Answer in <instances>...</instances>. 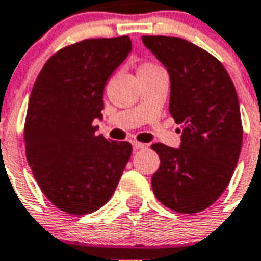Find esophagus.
<instances>
[{
    "instance_id": "esophagus-1",
    "label": "esophagus",
    "mask_w": 261,
    "mask_h": 261,
    "mask_svg": "<svg viewBox=\"0 0 261 261\" xmlns=\"http://www.w3.org/2000/svg\"><path fill=\"white\" fill-rule=\"evenodd\" d=\"M146 148L145 144H141V142H137V141H133V149L134 150H140Z\"/></svg>"
}]
</instances>
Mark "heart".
<instances>
[{"mask_svg":"<svg viewBox=\"0 0 261 261\" xmlns=\"http://www.w3.org/2000/svg\"><path fill=\"white\" fill-rule=\"evenodd\" d=\"M155 67H159V66H156V65H153V63H144V65L140 67V70H146V69H155ZM140 70H138V71H140Z\"/></svg>","mask_w":261,"mask_h":261,"instance_id":"obj_1","label":"heart"}]
</instances>
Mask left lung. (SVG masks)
Returning a JSON list of instances; mask_svg holds the SVG:
<instances>
[{"label": "left lung", "mask_w": 261, "mask_h": 261, "mask_svg": "<svg viewBox=\"0 0 261 261\" xmlns=\"http://www.w3.org/2000/svg\"><path fill=\"white\" fill-rule=\"evenodd\" d=\"M142 42L169 71V111L182 127L179 148L150 146L160 158L152 190L177 213H199L219 199L238 163V95L221 62L192 42L169 36H142Z\"/></svg>", "instance_id": "8db88e82"}]
</instances>
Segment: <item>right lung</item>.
Returning a JSON list of instances; mask_svg holds the SVG:
<instances>
[{"label":"right lung","instance_id":"add662e5","mask_svg":"<svg viewBox=\"0 0 261 261\" xmlns=\"http://www.w3.org/2000/svg\"><path fill=\"white\" fill-rule=\"evenodd\" d=\"M131 52L128 36L92 38L62 48L40 71L29 99L24 142L40 188L69 214L92 213L111 199L131 156V144L106 140L103 88Z\"/></svg>","mask_w":261,"mask_h":261}]
</instances>
